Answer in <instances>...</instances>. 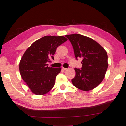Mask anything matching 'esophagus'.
<instances>
[{
	"label": "esophagus",
	"instance_id": "obj_1",
	"mask_svg": "<svg viewBox=\"0 0 126 126\" xmlns=\"http://www.w3.org/2000/svg\"><path fill=\"white\" fill-rule=\"evenodd\" d=\"M62 69H63V70H67V69H68V68H63V67H62Z\"/></svg>",
	"mask_w": 126,
	"mask_h": 126
}]
</instances>
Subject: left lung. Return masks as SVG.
Masks as SVG:
<instances>
[{"instance_id": "1", "label": "left lung", "mask_w": 126, "mask_h": 126, "mask_svg": "<svg viewBox=\"0 0 126 126\" xmlns=\"http://www.w3.org/2000/svg\"><path fill=\"white\" fill-rule=\"evenodd\" d=\"M65 36L71 42L76 59H82L81 69L75 68L72 84L83 91L94 89L104 79L108 66L107 53L90 38L77 33Z\"/></svg>"}]
</instances>
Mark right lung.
Instances as JSON below:
<instances>
[{"instance_id":"1","label":"right lung","mask_w":126,"mask_h":126,"mask_svg":"<svg viewBox=\"0 0 126 126\" xmlns=\"http://www.w3.org/2000/svg\"><path fill=\"white\" fill-rule=\"evenodd\" d=\"M67 40L63 36H44L34 42L25 52L20 61L19 71L33 94H44L54 86L61 68L49 67L47 63L51 62V58L54 60L57 48Z\"/></svg>"}]
</instances>
